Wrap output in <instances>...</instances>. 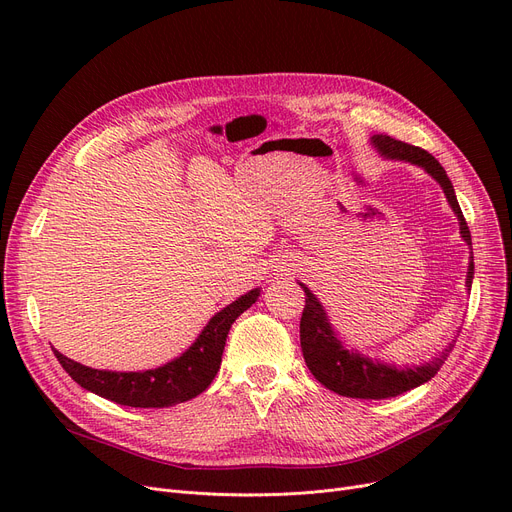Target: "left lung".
<instances>
[{
	"instance_id": "obj_1",
	"label": "left lung",
	"mask_w": 512,
	"mask_h": 512,
	"mask_svg": "<svg viewBox=\"0 0 512 512\" xmlns=\"http://www.w3.org/2000/svg\"><path fill=\"white\" fill-rule=\"evenodd\" d=\"M371 143L382 155L400 159V161H411V164L421 166L429 176L440 182L452 211L456 213V218H459L463 240L467 245H471V232L465 222V215L459 207V201H456L452 182L446 176L444 168L440 166V161L425 149L396 141L388 137V134H373ZM471 282H473V251H471L469 272H467L469 290H471ZM301 286L305 290V309L301 317V348H303L305 363L319 384H324L328 390L340 396L380 400V398H390L402 392H409L432 380L454 348L456 340H452L434 361L413 365V367H402V369H396V365H384L380 361H371L369 357H363L361 353L353 351V348L348 351V348L342 346V342L336 338V332L330 326L328 313L324 311V307H321L315 294L305 284Z\"/></svg>"
}]
</instances>
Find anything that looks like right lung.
I'll return each mask as SVG.
<instances>
[{
  "label": "right lung",
  "mask_w": 512,
  "mask_h": 512,
  "mask_svg": "<svg viewBox=\"0 0 512 512\" xmlns=\"http://www.w3.org/2000/svg\"><path fill=\"white\" fill-rule=\"evenodd\" d=\"M259 299V288L215 313L188 351L164 367L147 371H103L80 365L53 348L60 365L85 390L124 407L164 409L201 394L220 371L228 332L236 317Z\"/></svg>",
  "instance_id": "right-lung-1"
}]
</instances>
